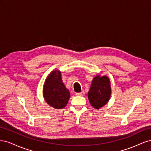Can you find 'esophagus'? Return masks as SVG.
<instances>
[{"instance_id":"obj_1","label":"esophagus","mask_w":151,"mask_h":151,"mask_svg":"<svg viewBox=\"0 0 151 151\" xmlns=\"http://www.w3.org/2000/svg\"><path fill=\"white\" fill-rule=\"evenodd\" d=\"M76 96H83L84 95V91H81L80 93H76Z\"/></svg>"}]
</instances>
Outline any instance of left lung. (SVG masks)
Masks as SVG:
<instances>
[{"instance_id":"8db88e82","label":"left lung","mask_w":151,"mask_h":151,"mask_svg":"<svg viewBox=\"0 0 151 151\" xmlns=\"http://www.w3.org/2000/svg\"><path fill=\"white\" fill-rule=\"evenodd\" d=\"M111 94V83L109 77L106 76H96L88 93L91 106L96 109L102 108L108 103Z\"/></svg>"}]
</instances>
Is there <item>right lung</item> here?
Segmentation results:
<instances>
[{
  "mask_svg": "<svg viewBox=\"0 0 151 151\" xmlns=\"http://www.w3.org/2000/svg\"><path fill=\"white\" fill-rule=\"evenodd\" d=\"M43 95L45 101L55 109L66 106L70 94L63 83L60 70H53L48 74L44 83Z\"/></svg>",
  "mask_w": 151,
  "mask_h": 151,
  "instance_id": "add662e5",
  "label": "right lung"
}]
</instances>
